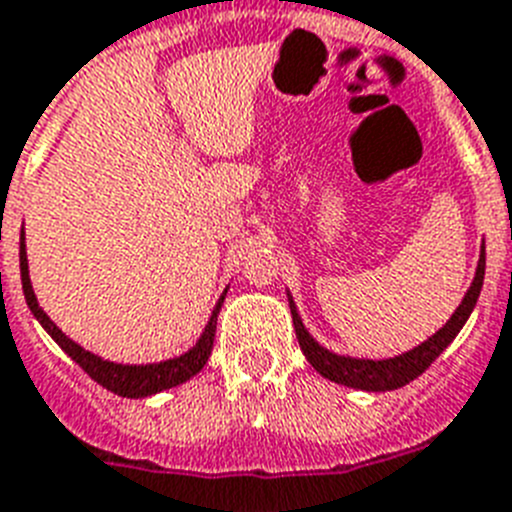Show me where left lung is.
I'll return each mask as SVG.
<instances>
[{
  "mask_svg": "<svg viewBox=\"0 0 512 512\" xmlns=\"http://www.w3.org/2000/svg\"><path fill=\"white\" fill-rule=\"evenodd\" d=\"M484 266H487V251H484V243H481L474 280H471V287L466 290V295H463L460 306L453 311V316H450L432 337H426L421 345H416V348L405 350V353L392 358L340 356V353H332V350H327L324 345H319V340H316V337L306 329V324H303L301 314H298V306H295L293 301V293L287 290V303H290V314H293L295 337L301 342L303 356H306L308 363H311L324 379H329V382L345 384V387H353V390L363 392L400 390V387H405V384L413 382L416 377H421V374L437 361L439 353L458 337V332L463 329V324L468 322L471 311L476 308V301H479L481 285H484Z\"/></svg>",
  "mask_w": 512,
  "mask_h": 512,
  "instance_id": "obj_1",
  "label": "left lung"
}]
</instances>
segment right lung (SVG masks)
<instances>
[{"label": "right lung", "mask_w": 512, "mask_h": 512, "mask_svg": "<svg viewBox=\"0 0 512 512\" xmlns=\"http://www.w3.org/2000/svg\"><path fill=\"white\" fill-rule=\"evenodd\" d=\"M20 280H23V295L25 303L31 308V314L36 316V322L46 329V335L57 342L59 348L65 350L67 356L78 363L80 369L86 371L88 377L94 379L96 384H101L104 390L120 395V398H149V395H156V392L170 390V387H177V384L188 382L204 369L206 361L211 356V348H214V332H217V316L219 308L225 303V293L219 295V301L214 303V311H211L209 322H206L204 332L196 340L193 348H188L183 356L167 358V361H156V363H117L107 361V358L96 356L91 350H86L83 345H78L75 340L62 332L57 324L46 316V311L38 306V298L33 293L31 285V274H28V253H25V232H20Z\"/></svg>", "instance_id": "right-lung-1"}]
</instances>
